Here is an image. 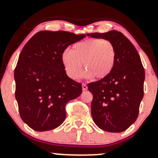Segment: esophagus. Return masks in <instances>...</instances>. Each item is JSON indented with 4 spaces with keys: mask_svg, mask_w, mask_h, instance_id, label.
<instances>
[{
    "mask_svg": "<svg viewBox=\"0 0 158 158\" xmlns=\"http://www.w3.org/2000/svg\"><path fill=\"white\" fill-rule=\"evenodd\" d=\"M82 90H88V86H87V85L84 84V83H83V84H82Z\"/></svg>",
    "mask_w": 158,
    "mask_h": 158,
    "instance_id": "esophagus-1",
    "label": "esophagus"
}]
</instances>
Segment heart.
Masks as SVG:
<instances>
[{"mask_svg": "<svg viewBox=\"0 0 158 158\" xmlns=\"http://www.w3.org/2000/svg\"><path fill=\"white\" fill-rule=\"evenodd\" d=\"M63 67L69 77L79 79L83 73L84 64L88 77L97 79L106 77L113 70L116 61V49L109 40L89 39L72 46L61 56Z\"/></svg>", "mask_w": 158, "mask_h": 158, "instance_id": "obj_1", "label": "heart"}]
</instances>
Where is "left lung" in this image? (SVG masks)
<instances>
[{
    "label": "left lung",
    "mask_w": 158,
    "mask_h": 158,
    "mask_svg": "<svg viewBox=\"0 0 158 158\" xmlns=\"http://www.w3.org/2000/svg\"><path fill=\"white\" fill-rule=\"evenodd\" d=\"M109 40L116 49L113 70L100 80L88 84L93 94L91 114L95 124L108 132H122L135 122L143 97L145 70L131 41L117 30L87 34Z\"/></svg>",
    "instance_id": "8db88e82"
}]
</instances>
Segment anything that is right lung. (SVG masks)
Returning <instances> with one entry per match:
<instances>
[{
    "label": "right lung",
    "instance_id": "1",
    "mask_svg": "<svg viewBox=\"0 0 158 158\" xmlns=\"http://www.w3.org/2000/svg\"><path fill=\"white\" fill-rule=\"evenodd\" d=\"M86 35L40 31L27 41L15 69V98L22 120L35 131L54 129L64 121L65 106L82 92L81 83L67 76L61 56Z\"/></svg>",
    "mask_w": 158,
    "mask_h": 158
}]
</instances>
